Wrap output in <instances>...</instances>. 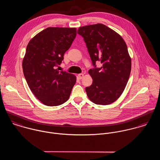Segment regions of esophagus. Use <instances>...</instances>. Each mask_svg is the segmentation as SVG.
<instances>
[{
  "instance_id": "1",
  "label": "esophagus",
  "mask_w": 160,
  "mask_h": 160,
  "mask_svg": "<svg viewBox=\"0 0 160 160\" xmlns=\"http://www.w3.org/2000/svg\"><path fill=\"white\" fill-rule=\"evenodd\" d=\"M78 77L80 79H82L84 78V74H78Z\"/></svg>"
}]
</instances>
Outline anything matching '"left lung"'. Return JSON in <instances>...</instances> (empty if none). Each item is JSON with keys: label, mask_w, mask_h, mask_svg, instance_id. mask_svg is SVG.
I'll return each instance as SVG.
<instances>
[{"label": "left lung", "mask_w": 160, "mask_h": 160, "mask_svg": "<svg viewBox=\"0 0 160 160\" xmlns=\"http://www.w3.org/2000/svg\"><path fill=\"white\" fill-rule=\"evenodd\" d=\"M78 33L86 44L92 64L89 70L92 84L86 88L89 100L97 105L115 102L124 91L131 71V58L122 38L114 30L98 23L79 28ZM102 64L96 68L95 63Z\"/></svg>", "instance_id": "obj_1"}]
</instances>
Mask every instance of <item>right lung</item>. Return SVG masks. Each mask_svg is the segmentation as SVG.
Segmentation results:
<instances>
[{
    "instance_id": "obj_1",
    "label": "right lung",
    "mask_w": 160,
    "mask_h": 160,
    "mask_svg": "<svg viewBox=\"0 0 160 160\" xmlns=\"http://www.w3.org/2000/svg\"><path fill=\"white\" fill-rule=\"evenodd\" d=\"M76 36L75 28L48 27L27 46L22 63L24 76L32 93L47 106L67 102L76 82L74 74L55 69Z\"/></svg>"
}]
</instances>
